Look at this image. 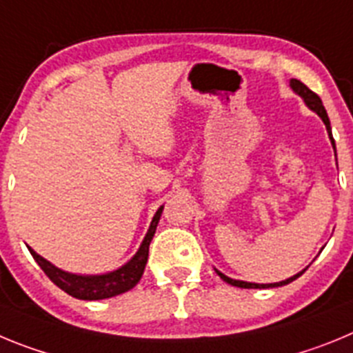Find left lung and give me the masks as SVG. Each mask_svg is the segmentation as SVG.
Masks as SVG:
<instances>
[{
	"mask_svg": "<svg viewBox=\"0 0 353 353\" xmlns=\"http://www.w3.org/2000/svg\"><path fill=\"white\" fill-rule=\"evenodd\" d=\"M290 86H292L293 92H295V93H297V95H301L302 99H304V102H305V105H307V108L313 109L314 113H316L318 117L322 118L323 123H325V127H327V132H329V138H330V143H332V148L336 150L334 139H332V132H330L329 117H327V111H325V108H323L322 101H320V97H318L314 92H311V90L307 88V86H305L304 83H301V81H299V79H292V81H290ZM304 270H302V272H304ZM215 272L219 274L221 279H223V281H226L228 285L239 286V288H277V286H285V285H288V283L295 281V279H297V277L302 274V272L295 274V276L288 277V279H285V281L270 283V285H258V283H248V281H239V279H232V277L224 276V274L219 272V270H215Z\"/></svg>",
	"mask_w": 353,
	"mask_h": 353,
	"instance_id": "8db88e82",
	"label": "left lung"
}]
</instances>
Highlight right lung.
<instances>
[{"mask_svg":"<svg viewBox=\"0 0 353 353\" xmlns=\"http://www.w3.org/2000/svg\"><path fill=\"white\" fill-rule=\"evenodd\" d=\"M162 208L164 207H161L155 212L154 219L150 223L148 232H146L145 239H143L141 245H139L138 252L132 256V260L127 261L123 267L113 270V272L101 274V276H81V274L65 272V270L58 269V267H54L52 263H49L46 258L37 254L31 248L28 249H30L31 256L35 258L37 263L40 265V269L46 272V276H48L58 288L67 292L72 297L81 299V301H102V299L114 297V295L129 292V290L134 288V286L139 283V279H141L143 272H145L146 261H148L150 242H152V239H154L155 235V230H157Z\"/></svg>","mask_w":353,"mask_h":353,"instance_id":"1","label":"right lung"}]
</instances>
